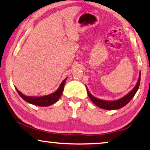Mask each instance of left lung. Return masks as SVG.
<instances>
[{"label": "left lung", "instance_id": "8db88e82", "mask_svg": "<svg viewBox=\"0 0 150 150\" xmlns=\"http://www.w3.org/2000/svg\"><path fill=\"white\" fill-rule=\"evenodd\" d=\"M140 75L141 74L140 73L139 74V78L137 80V84H136L135 87L130 91L128 94H127L126 95L124 96L123 97L120 98V99H118L116 101H105L102 100V99H97V98L94 97V96H92L90 94V92L88 91V89L87 88V92L88 94V96L90 99V100L94 103V104L97 105V106L100 107L101 108H104V109L106 110H115V109H118L123 106H125L132 99V97L135 96V94L137 92V89L139 88V86H140Z\"/></svg>", "mask_w": 150, "mask_h": 150}]
</instances>
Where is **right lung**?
<instances>
[{
  "label": "right lung",
  "mask_w": 150,
  "mask_h": 150,
  "mask_svg": "<svg viewBox=\"0 0 150 150\" xmlns=\"http://www.w3.org/2000/svg\"><path fill=\"white\" fill-rule=\"evenodd\" d=\"M66 81V78L65 79L63 82H61V85L58 87V89L55 92L52 94H49L46 96H43V97H28V96L24 95L22 93H21L18 89H16L17 92L20 96L24 100L27 101V102L30 103V104L36 105V106H48L50 105H52L56 103L59 98L61 97L62 93H63V89H64V85Z\"/></svg>",
  "instance_id": "add662e5"
}]
</instances>
